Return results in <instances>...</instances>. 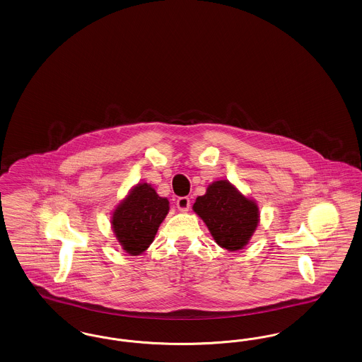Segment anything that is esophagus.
<instances>
[{
    "instance_id": "esophagus-1",
    "label": "esophagus",
    "mask_w": 362,
    "mask_h": 362,
    "mask_svg": "<svg viewBox=\"0 0 362 362\" xmlns=\"http://www.w3.org/2000/svg\"><path fill=\"white\" fill-rule=\"evenodd\" d=\"M189 197H180V198H177V201H176V206L177 209L180 210V211H187L189 209Z\"/></svg>"
}]
</instances>
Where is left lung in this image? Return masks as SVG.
I'll return each mask as SVG.
<instances>
[{
  "label": "left lung",
  "instance_id": "8db88e82",
  "mask_svg": "<svg viewBox=\"0 0 362 362\" xmlns=\"http://www.w3.org/2000/svg\"><path fill=\"white\" fill-rule=\"evenodd\" d=\"M192 209L205 221L217 244L229 251L241 250L259 223L257 204L226 180L211 183Z\"/></svg>",
  "mask_w": 362,
  "mask_h": 362
}]
</instances>
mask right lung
I'll return each mask as SVG.
<instances>
[{"instance_id":"add662e5","label":"right lung","mask_w":362,"mask_h":362,"mask_svg":"<svg viewBox=\"0 0 362 362\" xmlns=\"http://www.w3.org/2000/svg\"><path fill=\"white\" fill-rule=\"evenodd\" d=\"M168 210V199L158 197L148 183L132 189L112 216V229L123 250L130 255L144 252L155 239Z\"/></svg>"}]
</instances>
